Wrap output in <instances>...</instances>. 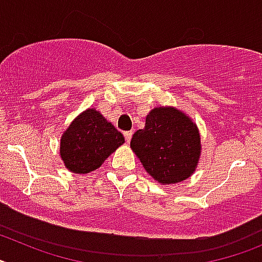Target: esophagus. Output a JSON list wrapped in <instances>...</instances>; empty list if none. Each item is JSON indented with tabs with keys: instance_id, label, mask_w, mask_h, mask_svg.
I'll return each mask as SVG.
<instances>
[{
	"instance_id": "34e87169",
	"label": "esophagus",
	"mask_w": 262,
	"mask_h": 262,
	"mask_svg": "<svg viewBox=\"0 0 262 262\" xmlns=\"http://www.w3.org/2000/svg\"><path fill=\"white\" fill-rule=\"evenodd\" d=\"M124 135V139H126V142L129 143V140H131V138H133V131H126V133H123Z\"/></svg>"
}]
</instances>
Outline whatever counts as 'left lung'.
<instances>
[{
    "instance_id": "8db88e82",
    "label": "left lung",
    "mask_w": 262,
    "mask_h": 262,
    "mask_svg": "<svg viewBox=\"0 0 262 262\" xmlns=\"http://www.w3.org/2000/svg\"><path fill=\"white\" fill-rule=\"evenodd\" d=\"M145 172L161 185L185 181L201 157V134L189 115L173 106H157L145 117L144 128L131 139Z\"/></svg>"
}]
</instances>
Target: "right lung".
<instances>
[{
    "label": "right lung",
    "mask_w": 262,
    "mask_h": 262,
    "mask_svg": "<svg viewBox=\"0 0 262 262\" xmlns=\"http://www.w3.org/2000/svg\"><path fill=\"white\" fill-rule=\"evenodd\" d=\"M123 143V135L98 110L89 107L62 133L60 157L69 172L86 174L98 169Z\"/></svg>",
    "instance_id": "obj_1"
}]
</instances>
